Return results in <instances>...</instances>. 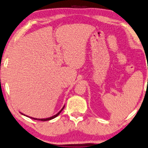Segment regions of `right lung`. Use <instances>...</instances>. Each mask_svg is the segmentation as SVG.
Here are the masks:
<instances>
[{
	"mask_svg": "<svg viewBox=\"0 0 148 148\" xmlns=\"http://www.w3.org/2000/svg\"><path fill=\"white\" fill-rule=\"evenodd\" d=\"M64 106H63V108H62L61 109V110H60L59 112H58L57 114H55V115H53V116H51V117H49V118H46V119H37V118H34V117H31V116H27V115H26V114H24L23 113H21L22 114H23L24 116H28V117H29V118H31V119H35V120H40V121H49V120H51V119H54V118H56V116H58V115H59V114H60V112H62V110H63L64 109Z\"/></svg>",
	"mask_w": 148,
	"mask_h": 148,
	"instance_id": "obj_1",
	"label": "right lung"
}]
</instances>
